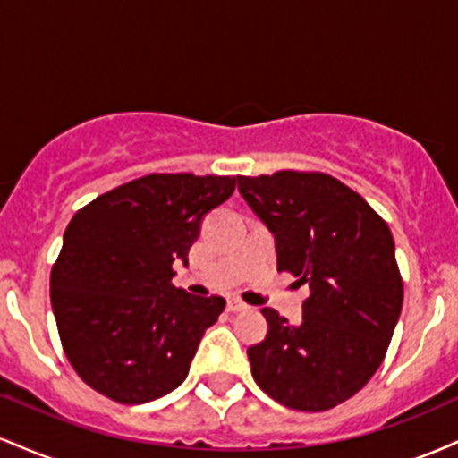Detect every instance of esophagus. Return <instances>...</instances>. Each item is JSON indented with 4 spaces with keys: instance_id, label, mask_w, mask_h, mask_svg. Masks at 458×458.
Segmentation results:
<instances>
[{
    "instance_id": "obj_1",
    "label": "esophagus",
    "mask_w": 458,
    "mask_h": 458,
    "mask_svg": "<svg viewBox=\"0 0 458 458\" xmlns=\"http://www.w3.org/2000/svg\"><path fill=\"white\" fill-rule=\"evenodd\" d=\"M228 310L230 312H243L247 306L243 301H239V299H228Z\"/></svg>"
}]
</instances>
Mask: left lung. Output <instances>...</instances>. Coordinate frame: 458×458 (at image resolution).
<instances>
[{"label": "left lung", "instance_id": "8db88e82", "mask_svg": "<svg viewBox=\"0 0 458 458\" xmlns=\"http://www.w3.org/2000/svg\"><path fill=\"white\" fill-rule=\"evenodd\" d=\"M239 191L276 234L277 269L310 286L301 325L262 308L269 331L247 349L251 377L284 407L327 411L370 381L401 317L390 228L323 172L239 176Z\"/></svg>", "mask_w": 458, "mask_h": 458}]
</instances>
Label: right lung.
Masks as SVG:
<instances>
[{
  "mask_svg": "<svg viewBox=\"0 0 458 458\" xmlns=\"http://www.w3.org/2000/svg\"><path fill=\"white\" fill-rule=\"evenodd\" d=\"M236 176L148 174L79 208L51 269L62 349L83 383L123 404L165 396L187 379L224 297L172 284L202 217Z\"/></svg>",
  "mask_w": 458,
  "mask_h": 458,
  "instance_id": "add662e5",
  "label": "right lung"
}]
</instances>
